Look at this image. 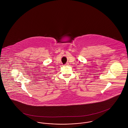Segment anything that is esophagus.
<instances>
[{"label": "esophagus", "mask_w": 128, "mask_h": 128, "mask_svg": "<svg viewBox=\"0 0 128 128\" xmlns=\"http://www.w3.org/2000/svg\"><path fill=\"white\" fill-rule=\"evenodd\" d=\"M68 65H69V63H66V64L64 65V66H68Z\"/></svg>", "instance_id": "obj_1"}]
</instances>
